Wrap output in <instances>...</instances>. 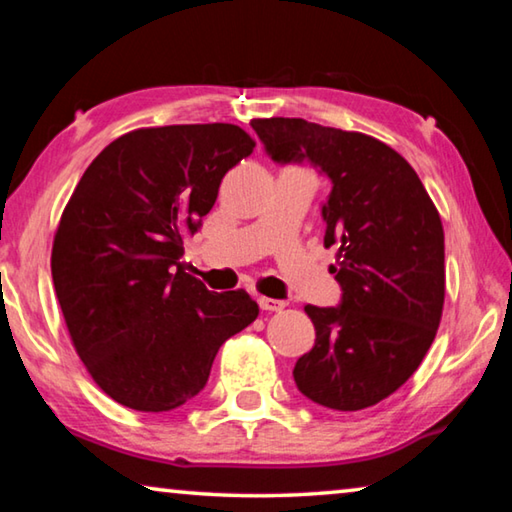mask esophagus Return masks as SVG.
I'll return each instance as SVG.
<instances>
[{
	"mask_svg": "<svg viewBox=\"0 0 512 512\" xmlns=\"http://www.w3.org/2000/svg\"><path fill=\"white\" fill-rule=\"evenodd\" d=\"M259 302V307H262L264 311H282L284 309V305H287V302L284 300H275V298H259L257 300Z\"/></svg>",
	"mask_w": 512,
	"mask_h": 512,
	"instance_id": "1",
	"label": "esophagus"
}]
</instances>
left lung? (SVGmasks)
I'll return each instance as SVG.
<instances>
[{"mask_svg": "<svg viewBox=\"0 0 512 512\" xmlns=\"http://www.w3.org/2000/svg\"><path fill=\"white\" fill-rule=\"evenodd\" d=\"M277 164H314L332 180L323 203L339 307L305 311L316 343L293 379L311 402L361 411L393 395L436 339L445 302V232L418 173L375 137L305 119H255Z\"/></svg>", "mask_w": 512, "mask_h": 512, "instance_id": "1", "label": "left lung"}]
</instances>
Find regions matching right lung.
Here are the masks:
<instances>
[{
    "label": "right lung",
    "instance_id": "add662e5",
    "mask_svg": "<svg viewBox=\"0 0 512 512\" xmlns=\"http://www.w3.org/2000/svg\"><path fill=\"white\" fill-rule=\"evenodd\" d=\"M255 149L235 124L140 128L85 169L60 216L51 275L83 366L128 409L173 411L203 391L221 345L259 314L180 262L219 185Z\"/></svg>",
    "mask_w": 512,
    "mask_h": 512
}]
</instances>
